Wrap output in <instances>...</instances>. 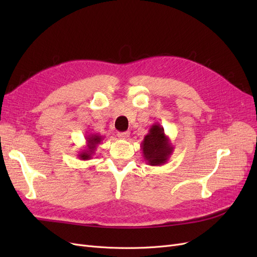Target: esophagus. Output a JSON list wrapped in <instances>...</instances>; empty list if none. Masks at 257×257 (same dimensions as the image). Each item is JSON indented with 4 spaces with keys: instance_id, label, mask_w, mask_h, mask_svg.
I'll return each mask as SVG.
<instances>
[{
    "instance_id": "1",
    "label": "esophagus",
    "mask_w": 257,
    "mask_h": 257,
    "mask_svg": "<svg viewBox=\"0 0 257 257\" xmlns=\"http://www.w3.org/2000/svg\"><path fill=\"white\" fill-rule=\"evenodd\" d=\"M130 136V132H119L118 137L121 139H126Z\"/></svg>"
}]
</instances>
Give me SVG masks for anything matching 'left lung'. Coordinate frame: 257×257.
Masks as SVG:
<instances>
[{
    "label": "left lung",
    "instance_id": "8db88e82",
    "mask_svg": "<svg viewBox=\"0 0 257 257\" xmlns=\"http://www.w3.org/2000/svg\"><path fill=\"white\" fill-rule=\"evenodd\" d=\"M141 149L143 157L148 164L151 166H161L167 163L168 159L174 152V147L170 144V139L166 136L164 128L160 123H154L149 128Z\"/></svg>",
    "mask_w": 257,
    "mask_h": 257
}]
</instances>
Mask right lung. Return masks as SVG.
I'll return each instance as SVG.
<instances>
[{"mask_svg":"<svg viewBox=\"0 0 257 257\" xmlns=\"http://www.w3.org/2000/svg\"><path fill=\"white\" fill-rule=\"evenodd\" d=\"M104 141V136H100L96 133H88L85 135V142H87V146L83 150L79 151L77 157L81 161H88L91 160L93 155L95 153V150L98 145L102 144Z\"/></svg>","mask_w":257,"mask_h":257,"instance_id":"right-lung-1","label":"right lung"}]
</instances>
